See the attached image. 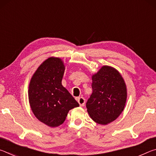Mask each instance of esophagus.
<instances>
[{
    "mask_svg": "<svg viewBox=\"0 0 156 156\" xmlns=\"http://www.w3.org/2000/svg\"><path fill=\"white\" fill-rule=\"evenodd\" d=\"M76 100H77L78 102L79 103V105H80V107H83L84 105V103H85V99L83 97H79V98H76Z\"/></svg>",
    "mask_w": 156,
    "mask_h": 156,
    "instance_id": "1",
    "label": "esophagus"
}]
</instances>
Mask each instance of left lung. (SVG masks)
<instances>
[{
    "mask_svg": "<svg viewBox=\"0 0 156 156\" xmlns=\"http://www.w3.org/2000/svg\"><path fill=\"white\" fill-rule=\"evenodd\" d=\"M93 92L86 103L89 116L100 125H105L118 118L125 109L127 89L120 72L104 65L92 75Z\"/></svg>",
    "mask_w": 156,
    "mask_h": 156,
    "instance_id": "left-lung-1",
    "label": "left lung"
}]
</instances>
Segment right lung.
<instances>
[{"mask_svg":"<svg viewBox=\"0 0 156 156\" xmlns=\"http://www.w3.org/2000/svg\"><path fill=\"white\" fill-rule=\"evenodd\" d=\"M65 69L61 58H48L34 72L29 84L31 109L37 119L50 127L62 125L69 110L79 107L77 101L62 85Z\"/></svg>","mask_w":156,"mask_h":156,"instance_id":"add662e5","label":"right lung"}]
</instances>
